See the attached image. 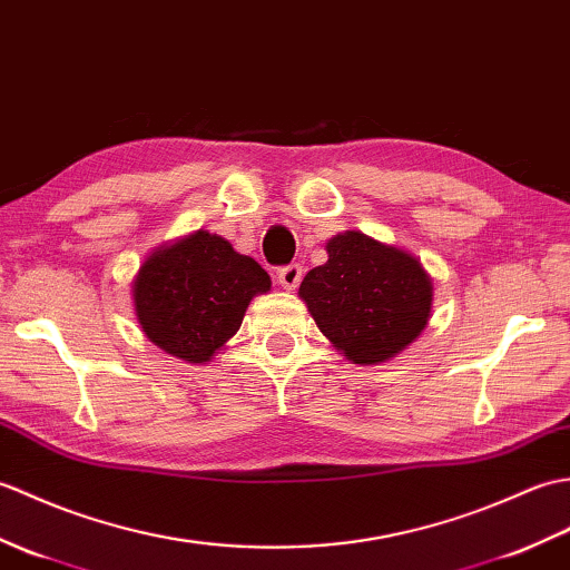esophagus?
<instances>
[{
	"mask_svg": "<svg viewBox=\"0 0 570 570\" xmlns=\"http://www.w3.org/2000/svg\"><path fill=\"white\" fill-rule=\"evenodd\" d=\"M302 281V265L299 263H289L285 268L277 271V283H281L285 289H295Z\"/></svg>",
	"mask_w": 570,
	"mask_h": 570,
	"instance_id": "esophagus-1",
	"label": "esophagus"
}]
</instances>
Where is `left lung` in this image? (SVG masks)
Instances as JSON below:
<instances>
[{"mask_svg": "<svg viewBox=\"0 0 570 570\" xmlns=\"http://www.w3.org/2000/svg\"><path fill=\"white\" fill-rule=\"evenodd\" d=\"M326 253L328 261L305 275L299 297L348 361L385 363L424 332L434 287L412 253L361 232L328 238Z\"/></svg>", "mask_w": 570, "mask_h": 570, "instance_id": "1", "label": "left lung"}]
</instances>
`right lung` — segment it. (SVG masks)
<instances>
[{
    "label": "right lung",
    "mask_w": 570,
    "mask_h": 570,
    "mask_svg": "<svg viewBox=\"0 0 570 570\" xmlns=\"http://www.w3.org/2000/svg\"><path fill=\"white\" fill-rule=\"evenodd\" d=\"M268 289L271 275L256 261L202 229L150 253L131 285L144 334L187 363L209 361Z\"/></svg>",
    "instance_id": "right-lung-1"
}]
</instances>
